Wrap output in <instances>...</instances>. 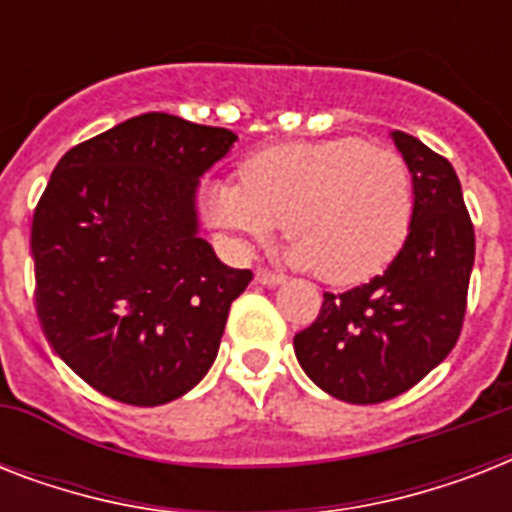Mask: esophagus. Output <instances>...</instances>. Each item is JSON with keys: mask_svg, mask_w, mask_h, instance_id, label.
<instances>
[{"mask_svg": "<svg viewBox=\"0 0 512 512\" xmlns=\"http://www.w3.org/2000/svg\"><path fill=\"white\" fill-rule=\"evenodd\" d=\"M255 281L257 284H263V287H276V284H281V281H284V276H281V273L268 271V268H257Z\"/></svg>", "mask_w": 512, "mask_h": 512, "instance_id": "1", "label": "esophagus"}]
</instances>
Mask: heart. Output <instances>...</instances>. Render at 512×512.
<instances>
[{"mask_svg":"<svg viewBox=\"0 0 512 512\" xmlns=\"http://www.w3.org/2000/svg\"><path fill=\"white\" fill-rule=\"evenodd\" d=\"M204 215L239 249L268 241L287 220L289 263L329 284H358L398 255L414 215L409 164L361 138L260 151L241 183L212 180Z\"/></svg>","mask_w":512,"mask_h":512,"instance_id":"obj_1","label":"heart"}]
</instances>
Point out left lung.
I'll return each mask as SVG.
<instances>
[{
  "instance_id": "1",
  "label": "left lung",
  "mask_w": 512,
  "mask_h": 512,
  "mask_svg": "<svg viewBox=\"0 0 512 512\" xmlns=\"http://www.w3.org/2000/svg\"><path fill=\"white\" fill-rule=\"evenodd\" d=\"M409 164L414 215L404 247L369 284L332 295L295 335L303 372L348 404H380L417 385L460 340L476 233L460 177L425 143L393 132Z\"/></svg>"
}]
</instances>
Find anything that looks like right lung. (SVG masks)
Here are the masks:
<instances>
[{"label": "right lung", "mask_w": 512, "mask_h": 512, "mask_svg": "<svg viewBox=\"0 0 512 512\" xmlns=\"http://www.w3.org/2000/svg\"><path fill=\"white\" fill-rule=\"evenodd\" d=\"M223 127L143 114L74 146L31 223L36 313L52 350L103 396L175 401L215 361L252 271L199 236V177L231 151Z\"/></svg>", "instance_id": "1"}]
</instances>
